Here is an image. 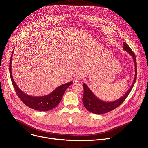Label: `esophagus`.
Returning a JSON list of instances; mask_svg holds the SVG:
<instances>
[{"label":"esophagus","instance_id":"34e87169","mask_svg":"<svg viewBox=\"0 0 148 148\" xmlns=\"http://www.w3.org/2000/svg\"><path fill=\"white\" fill-rule=\"evenodd\" d=\"M81 76H79V75H76L75 77H74V81L75 82H79L81 80Z\"/></svg>","mask_w":148,"mask_h":148}]
</instances>
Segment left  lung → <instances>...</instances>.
Listing matches in <instances>:
<instances>
[{"mask_svg":"<svg viewBox=\"0 0 148 148\" xmlns=\"http://www.w3.org/2000/svg\"><path fill=\"white\" fill-rule=\"evenodd\" d=\"M123 49L124 50L128 52L133 58L134 64H135V78L134 81L132 84L130 88L128 91L126 92L123 97H121L118 99L111 101V102H105L97 98L94 94L90 90V89L88 87L85 83L83 84V88H84V94L82 98V102L85 108L91 112L97 114H101L107 113L108 112L114 110L116 108L118 107L125 101V99L127 98L130 93L131 92L134 84L135 83L137 76V67H136V60L134 53L132 51L130 46L123 42Z\"/></svg>","mask_w":148,"mask_h":148,"instance_id":"left-lung-1","label":"left lung"}]
</instances>
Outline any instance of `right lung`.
<instances>
[{"mask_svg":"<svg viewBox=\"0 0 148 148\" xmlns=\"http://www.w3.org/2000/svg\"><path fill=\"white\" fill-rule=\"evenodd\" d=\"M13 51L12 53L10 60V75L12 84L18 98L27 107L35 110L47 111L56 107L60 102L66 90L71 84H72L73 82L70 81L68 83L62 84L61 86H60L56 90H54L51 93L47 95L41 97H33L26 94L22 91H21L20 89L17 87L13 78L12 74V60Z\"/></svg>","mask_w":148,"mask_h":148,"instance_id":"1","label":"right lung"}]
</instances>
